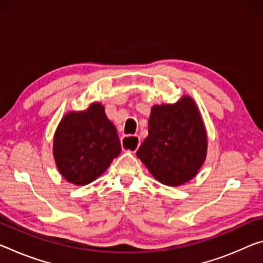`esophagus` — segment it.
Listing matches in <instances>:
<instances>
[{"label":"esophagus","mask_w":263,"mask_h":263,"mask_svg":"<svg viewBox=\"0 0 263 263\" xmlns=\"http://www.w3.org/2000/svg\"><path fill=\"white\" fill-rule=\"evenodd\" d=\"M140 145V138L137 136L124 137L122 140V146L128 152H136Z\"/></svg>","instance_id":"1"}]
</instances>
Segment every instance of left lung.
Wrapping results in <instances>:
<instances>
[{"label": "left lung", "mask_w": 263, "mask_h": 263, "mask_svg": "<svg viewBox=\"0 0 263 263\" xmlns=\"http://www.w3.org/2000/svg\"><path fill=\"white\" fill-rule=\"evenodd\" d=\"M206 153V128L193 98L182 96L174 104L152 106L148 136L137 157L158 181L184 185L197 176Z\"/></svg>", "instance_id": "8db88e82"}]
</instances>
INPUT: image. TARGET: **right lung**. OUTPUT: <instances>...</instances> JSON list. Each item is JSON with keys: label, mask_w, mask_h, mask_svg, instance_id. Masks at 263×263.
<instances>
[{"label": "right lung", "mask_w": 263, "mask_h": 263, "mask_svg": "<svg viewBox=\"0 0 263 263\" xmlns=\"http://www.w3.org/2000/svg\"><path fill=\"white\" fill-rule=\"evenodd\" d=\"M120 151L115 125L99 103H92L84 111L66 114L53 137L57 168L65 180L78 186L102 176Z\"/></svg>", "instance_id": "add662e5"}]
</instances>
